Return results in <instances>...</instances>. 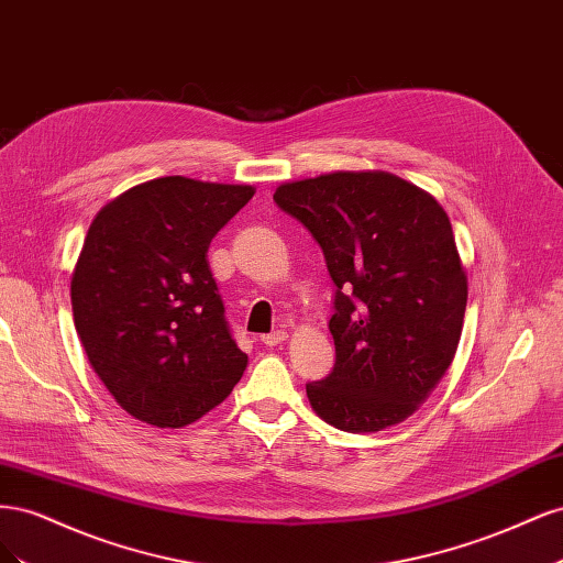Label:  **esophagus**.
<instances>
[{
    "instance_id": "esophagus-1",
    "label": "esophagus",
    "mask_w": 563,
    "mask_h": 563,
    "mask_svg": "<svg viewBox=\"0 0 563 563\" xmlns=\"http://www.w3.org/2000/svg\"><path fill=\"white\" fill-rule=\"evenodd\" d=\"M261 340H263V345H265V347H277V345H282L284 340H286V331H275V333H267V335H263Z\"/></svg>"
}]
</instances>
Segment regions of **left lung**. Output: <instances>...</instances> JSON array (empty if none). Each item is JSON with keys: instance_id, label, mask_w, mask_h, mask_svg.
Segmentation results:
<instances>
[{"instance_id": "left-lung-1", "label": "left lung", "mask_w": 563, "mask_h": 563, "mask_svg": "<svg viewBox=\"0 0 563 563\" xmlns=\"http://www.w3.org/2000/svg\"><path fill=\"white\" fill-rule=\"evenodd\" d=\"M275 201L310 230L335 284V364L305 385L317 416L354 434L406 420L463 333L467 277L446 211L385 172L286 183Z\"/></svg>"}]
</instances>
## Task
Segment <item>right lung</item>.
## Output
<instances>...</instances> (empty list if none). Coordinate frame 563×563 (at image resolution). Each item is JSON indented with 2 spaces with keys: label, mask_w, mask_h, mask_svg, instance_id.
<instances>
[{
  "label": "right lung",
  "mask_w": 563,
  "mask_h": 563,
  "mask_svg": "<svg viewBox=\"0 0 563 563\" xmlns=\"http://www.w3.org/2000/svg\"><path fill=\"white\" fill-rule=\"evenodd\" d=\"M251 185L183 176L135 185L98 211L73 272L75 329L126 413L185 428L244 376L207 251Z\"/></svg>",
  "instance_id": "right-lung-1"
}]
</instances>
